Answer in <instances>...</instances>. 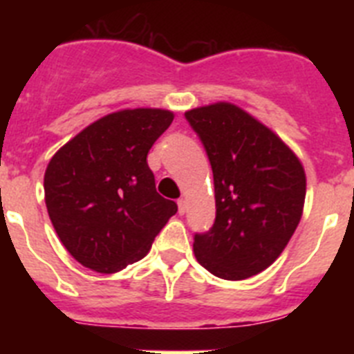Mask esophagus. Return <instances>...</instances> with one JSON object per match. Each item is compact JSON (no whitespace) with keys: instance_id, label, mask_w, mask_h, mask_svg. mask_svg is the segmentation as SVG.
Returning <instances> with one entry per match:
<instances>
[{"instance_id":"obj_1","label":"esophagus","mask_w":354,"mask_h":354,"mask_svg":"<svg viewBox=\"0 0 354 354\" xmlns=\"http://www.w3.org/2000/svg\"><path fill=\"white\" fill-rule=\"evenodd\" d=\"M177 205H179V214H184L186 212V200L179 198L177 200Z\"/></svg>"}]
</instances>
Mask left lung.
<instances>
[{
  "label": "left lung",
  "mask_w": 354,
  "mask_h": 354,
  "mask_svg": "<svg viewBox=\"0 0 354 354\" xmlns=\"http://www.w3.org/2000/svg\"><path fill=\"white\" fill-rule=\"evenodd\" d=\"M214 177L216 220L193 252L209 273L245 280L270 268L303 214L301 161L277 133L232 102L186 111Z\"/></svg>",
  "instance_id": "obj_1"
}]
</instances>
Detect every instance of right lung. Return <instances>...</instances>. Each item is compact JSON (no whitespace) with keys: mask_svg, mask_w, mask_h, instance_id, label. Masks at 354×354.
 I'll return each instance as SVG.
<instances>
[{"mask_svg":"<svg viewBox=\"0 0 354 354\" xmlns=\"http://www.w3.org/2000/svg\"><path fill=\"white\" fill-rule=\"evenodd\" d=\"M171 120L168 109H120L84 127L49 161L46 207L62 245L84 268L117 273L140 261L177 212L156 192L147 165Z\"/></svg>","mask_w":354,"mask_h":354,"instance_id":"obj_1","label":"right lung"}]
</instances>
